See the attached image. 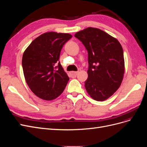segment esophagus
<instances>
[{
    "label": "esophagus",
    "mask_w": 147,
    "mask_h": 147,
    "mask_svg": "<svg viewBox=\"0 0 147 147\" xmlns=\"http://www.w3.org/2000/svg\"><path fill=\"white\" fill-rule=\"evenodd\" d=\"M78 72H71L70 75L72 77H76L77 75L78 74Z\"/></svg>",
    "instance_id": "esophagus-1"
}]
</instances>
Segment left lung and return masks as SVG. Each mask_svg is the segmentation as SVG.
<instances>
[{
  "label": "left lung",
  "mask_w": 147,
  "mask_h": 147,
  "mask_svg": "<svg viewBox=\"0 0 147 147\" xmlns=\"http://www.w3.org/2000/svg\"><path fill=\"white\" fill-rule=\"evenodd\" d=\"M74 36L85 47L88 54V78L86 90L93 99L104 101L119 88L124 73L123 50L117 38L104 31L88 28Z\"/></svg>",
  "instance_id": "obj_1"
}]
</instances>
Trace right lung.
Masks as SVG:
<instances>
[{"instance_id": "1", "label": "right lung", "mask_w": 147, "mask_h": 147, "mask_svg": "<svg viewBox=\"0 0 147 147\" xmlns=\"http://www.w3.org/2000/svg\"><path fill=\"white\" fill-rule=\"evenodd\" d=\"M72 37L66 33H44L24 51L22 66L26 82L40 99L53 100L64 90L69 78L59 59L64 45Z\"/></svg>"}]
</instances>
